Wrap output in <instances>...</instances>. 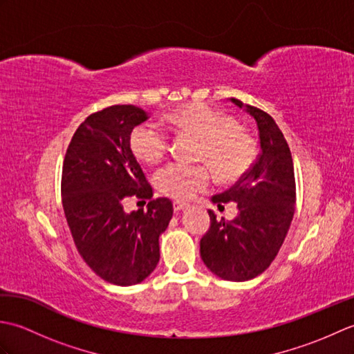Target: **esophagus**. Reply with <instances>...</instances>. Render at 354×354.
<instances>
[{
  "label": "esophagus",
  "instance_id": "34e87169",
  "mask_svg": "<svg viewBox=\"0 0 354 354\" xmlns=\"http://www.w3.org/2000/svg\"><path fill=\"white\" fill-rule=\"evenodd\" d=\"M190 205L185 204V202H173V209H175V213H179V212H184V209L189 208Z\"/></svg>",
  "mask_w": 354,
  "mask_h": 354
}]
</instances>
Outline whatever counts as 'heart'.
<instances>
[{
  "instance_id": "1",
  "label": "heart",
  "mask_w": 354,
  "mask_h": 354,
  "mask_svg": "<svg viewBox=\"0 0 354 354\" xmlns=\"http://www.w3.org/2000/svg\"><path fill=\"white\" fill-rule=\"evenodd\" d=\"M169 120L178 129L193 132L202 138L199 158L212 164L225 181H236L251 169L255 145L239 129L232 117L208 104L196 103L173 111ZM129 141L137 158L147 164H156L169 149V132L160 122H145L133 127ZM212 181L213 173L208 165H190L181 161L167 164L155 176L158 189L179 201L193 198Z\"/></svg>"
}]
</instances>
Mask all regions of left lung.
I'll use <instances>...</instances> for the list:
<instances>
[{"label":"left lung","instance_id":"1","mask_svg":"<svg viewBox=\"0 0 354 354\" xmlns=\"http://www.w3.org/2000/svg\"><path fill=\"white\" fill-rule=\"evenodd\" d=\"M230 100L257 123L260 155L236 185L212 198L219 208L234 202L239 212L232 221H217L209 209L212 225L201 239V257L222 280L248 281L269 268L288 234L295 212V176L289 146L274 118Z\"/></svg>","mask_w":354,"mask_h":354}]
</instances>
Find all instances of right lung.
<instances>
[{
  "mask_svg": "<svg viewBox=\"0 0 354 354\" xmlns=\"http://www.w3.org/2000/svg\"><path fill=\"white\" fill-rule=\"evenodd\" d=\"M149 118L133 104H115L89 115L66 150L62 204L82 259L104 281L138 284L160 261V236L173 216L171 201L153 199L147 212L126 214L122 201L133 194L152 198L131 149V132Z\"/></svg>",
  "mask_w": 354,
  "mask_h": 354,
  "instance_id": "right-lung-1",
  "label": "right lung"
}]
</instances>
